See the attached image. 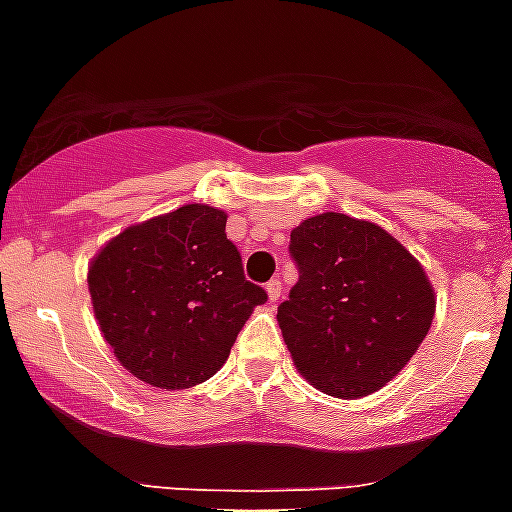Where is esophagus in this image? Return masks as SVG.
I'll return each mask as SVG.
<instances>
[{
	"instance_id": "esophagus-1",
	"label": "esophagus",
	"mask_w": 512,
	"mask_h": 512,
	"mask_svg": "<svg viewBox=\"0 0 512 512\" xmlns=\"http://www.w3.org/2000/svg\"><path fill=\"white\" fill-rule=\"evenodd\" d=\"M265 291H268L270 302H276L278 296H281V281H278V278L268 281V283H265Z\"/></svg>"
}]
</instances>
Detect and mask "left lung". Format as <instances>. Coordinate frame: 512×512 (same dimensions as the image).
<instances>
[{"mask_svg": "<svg viewBox=\"0 0 512 512\" xmlns=\"http://www.w3.org/2000/svg\"><path fill=\"white\" fill-rule=\"evenodd\" d=\"M299 281L278 307L296 369L317 390L362 398L393 380L435 317V289L377 223L320 213L291 231Z\"/></svg>", "mask_w": 512, "mask_h": 512, "instance_id": "left-lung-1", "label": "left lung"}]
</instances>
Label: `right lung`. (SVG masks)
Masks as SVG:
<instances>
[{
    "mask_svg": "<svg viewBox=\"0 0 512 512\" xmlns=\"http://www.w3.org/2000/svg\"><path fill=\"white\" fill-rule=\"evenodd\" d=\"M226 213L182 205L127 226L88 268L98 328L119 364L161 390H184L226 364L265 289L244 278Z\"/></svg>",
    "mask_w": 512,
    "mask_h": 512,
    "instance_id": "1",
    "label": "right lung"
}]
</instances>
